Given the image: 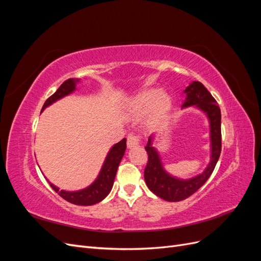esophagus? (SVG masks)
I'll return each mask as SVG.
<instances>
[{
	"instance_id": "esophagus-1",
	"label": "esophagus",
	"mask_w": 261,
	"mask_h": 261,
	"mask_svg": "<svg viewBox=\"0 0 261 261\" xmlns=\"http://www.w3.org/2000/svg\"><path fill=\"white\" fill-rule=\"evenodd\" d=\"M139 141H140V139H139L138 136L134 135V134H130V135H128V137H127V147L129 149L138 147L139 146Z\"/></svg>"
}]
</instances>
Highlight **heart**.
I'll list each match as a JSON object with an SVG mask.
<instances>
[{"label":"heart","instance_id":"obj_1","mask_svg":"<svg viewBox=\"0 0 261 261\" xmlns=\"http://www.w3.org/2000/svg\"><path fill=\"white\" fill-rule=\"evenodd\" d=\"M172 105L171 97L159 89H150L139 93L132 101V110L137 114H145L152 109L155 116L167 113Z\"/></svg>","mask_w":261,"mask_h":261}]
</instances>
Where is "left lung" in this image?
Masks as SVG:
<instances>
[{
	"label": "left lung",
	"mask_w": 261,
	"mask_h": 261,
	"mask_svg": "<svg viewBox=\"0 0 261 261\" xmlns=\"http://www.w3.org/2000/svg\"><path fill=\"white\" fill-rule=\"evenodd\" d=\"M185 100L181 109L195 107L206 114L210 127V162L200 174L191 178H178L165 171L153 141L155 134L150 135L145 147L148 163L145 169V180L154 195L167 201H180L188 198L206 183L212 174L221 153V111L217 101L199 82H193L183 91Z\"/></svg>",
	"instance_id": "left-lung-1"
}]
</instances>
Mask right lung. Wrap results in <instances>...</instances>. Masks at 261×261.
I'll return each mask as SVG.
<instances>
[{
    "label": "right lung",
    "mask_w": 261,
    "mask_h": 261,
    "mask_svg": "<svg viewBox=\"0 0 261 261\" xmlns=\"http://www.w3.org/2000/svg\"><path fill=\"white\" fill-rule=\"evenodd\" d=\"M80 82L81 80H78V78H70V80L65 81L60 86V88L44 102L41 112H43L45 108H48L49 106L54 103V102L73 93L76 90V85ZM125 150L126 138L118 141L117 144L111 147L106 156L103 164H102V168L97 178L88 187L81 189V191L68 192L64 191V189H60L58 186L53 185L51 181H49V183L54 191L68 202L78 204V206H91V204L98 203L101 200H103L109 195V193L111 192L116 175V171L125 153Z\"/></svg>",
    "instance_id": "add662e5"
}]
</instances>
